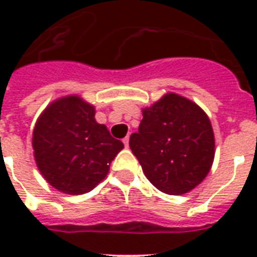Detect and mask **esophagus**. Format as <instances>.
Wrapping results in <instances>:
<instances>
[{"label": "esophagus", "instance_id": "1", "mask_svg": "<svg viewBox=\"0 0 257 257\" xmlns=\"http://www.w3.org/2000/svg\"><path fill=\"white\" fill-rule=\"evenodd\" d=\"M123 143H124V146L128 147V137H126V138H123Z\"/></svg>", "mask_w": 257, "mask_h": 257}]
</instances>
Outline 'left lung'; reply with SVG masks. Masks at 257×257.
Segmentation results:
<instances>
[{
	"instance_id": "obj_1",
	"label": "left lung",
	"mask_w": 257,
	"mask_h": 257,
	"mask_svg": "<svg viewBox=\"0 0 257 257\" xmlns=\"http://www.w3.org/2000/svg\"><path fill=\"white\" fill-rule=\"evenodd\" d=\"M142 112L130 149L145 176L166 194L190 192L213 164L214 135L208 115L177 93H166Z\"/></svg>"
}]
</instances>
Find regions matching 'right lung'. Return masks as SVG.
Instances as JSON below:
<instances>
[{
  "label": "right lung",
  "instance_id": "add662e5",
  "mask_svg": "<svg viewBox=\"0 0 257 257\" xmlns=\"http://www.w3.org/2000/svg\"><path fill=\"white\" fill-rule=\"evenodd\" d=\"M32 145L40 173L67 194L92 190L123 149V143L95 120V107L79 96L57 99L44 110Z\"/></svg>",
  "mask_w": 257,
  "mask_h": 257
}]
</instances>
